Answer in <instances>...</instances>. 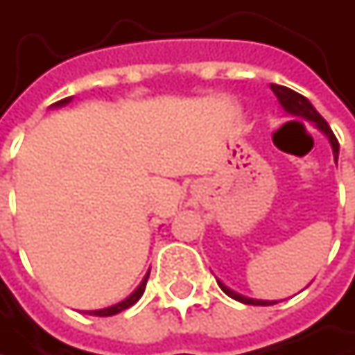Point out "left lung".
Here are the masks:
<instances>
[{
    "label": "left lung",
    "mask_w": 355,
    "mask_h": 355,
    "mask_svg": "<svg viewBox=\"0 0 355 355\" xmlns=\"http://www.w3.org/2000/svg\"><path fill=\"white\" fill-rule=\"evenodd\" d=\"M271 90H273V94L277 96L279 105L286 108V112H290V114H294V116H302V119L315 123V127L324 133V137L329 139V144H331V148H333V158H335V162H337V156H339V141H337V137L333 135L329 123L317 112V108L309 103V98H304L302 94H298V92L286 88V86H277V84H271ZM218 286L224 290V294H228L230 298H234V300H239V302H243V304H254V306H269V304H275L273 300H252V298H247V296H241V294L232 292L230 288H226L220 279H218Z\"/></svg>",
    "instance_id": "obj_1"
}]
</instances>
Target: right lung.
<instances>
[{"mask_svg":"<svg viewBox=\"0 0 355 355\" xmlns=\"http://www.w3.org/2000/svg\"><path fill=\"white\" fill-rule=\"evenodd\" d=\"M69 101H71V96H69V98H63V101H59V103H55L53 107H63V105H67ZM148 277H150V271L146 273V277H144V282L137 286V290H135L129 298H125L123 302H119V304H114V306H108V309H103V311H90V315H94V317H112V315H116V313H121V311L133 306V304L141 298V294H144V290H146V284H148Z\"/></svg>","mask_w":355,"mask_h":355,"instance_id":"1","label":"right lung"}]
</instances>
